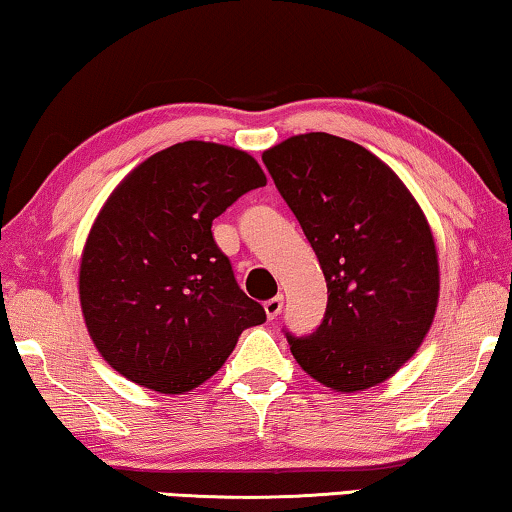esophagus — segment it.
<instances>
[{
  "label": "esophagus",
  "mask_w": 512,
  "mask_h": 512,
  "mask_svg": "<svg viewBox=\"0 0 512 512\" xmlns=\"http://www.w3.org/2000/svg\"><path fill=\"white\" fill-rule=\"evenodd\" d=\"M281 309H283V295H274L265 302V313H267V318H270V320L277 318Z\"/></svg>",
  "instance_id": "1"
}]
</instances>
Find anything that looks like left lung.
<instances>
[{
    "label": "left lung",
    "instance_id": "8db88e82",
    "mask_svg": "<svg viewBox=\"0 0 512 512\" xmlns=\"http://www.w3.org/2000/svg\"><path fill=\"white\" fill-rule=\"evenodd\" d=\"M263 162L316 251L327 311L311 336H288L313 380L355 393L398 371L430 332L439 263L412 192L355 141L306 132L267 148Z\"/></svg>",
    "mask_w": 512,
    "mask_h": 512
}]
</instances>
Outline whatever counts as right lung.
Wrapping results in <instances>:
<instances>
[{"mask_svg": "<svg viewBox=\"0 0 512 512\" xmlns=\"http://www.w3.org/2000/svg\"><path fill=\"white\" fill-rule=\"evenodd\" d=\"M261 164L212 141H183L130 171L93 222L80 261L89 336L116 373L157 393L215 375L263 306L242 293L212 219L263 187Z\"/></svg>", "mask_w": 512, "mask_h": 512, "instance_id": "right-lung-1", "label": "right lung"}]
</instances>
